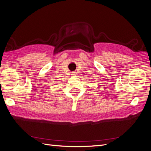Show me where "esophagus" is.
Listing matches in <instances>:
<instances>
[{"instance_id":"1","label":"esophagus","mask_w":151,"mask_h":151,"mask_svg":"<svg viewBox=\"0 0 151 151\" xmlns=\"http://www.w3.org/2000/svg\"><path fill=\"white\" fill-rule=\"evenodd\" d=\"M76 74H77L76 72H72L71 75H72V76H76Z\"/></svg>"}]
</instances>
